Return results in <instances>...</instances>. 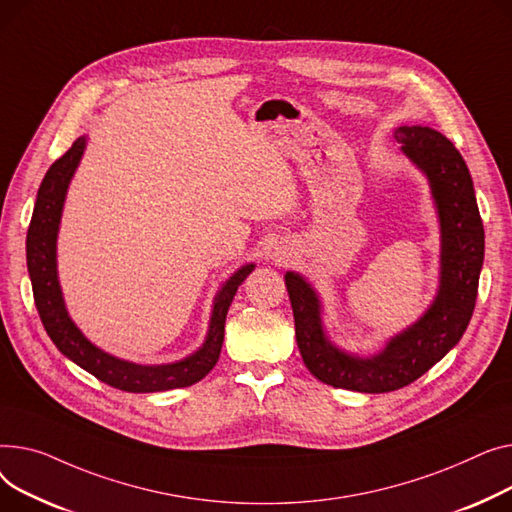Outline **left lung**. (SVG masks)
<instances>
[{
	"mask_svg": "<svg viewBox=\"0 0 512 512\" xmlns=\"http://www.w3.org/2000/svg\"><path fill=\"white\" fill-rule=\"evenodd\" d=\"M395 138L422 169L440 215V291L430 310L374 357H353L328 343L314 289L295 273L285 275L295 339L306 368L324 384L357 393H390L424 376L463 337L473 316L484 264V225L469 169L455 144L432 128L401 126Z\"/></svg>",
	"mask_w": 512,
	"mask_h": 512,
	"instance_id": "obj_1",
	"label": "left lung"
}]
</instances>
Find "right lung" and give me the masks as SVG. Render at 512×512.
<instances>
[{
	"label": "right lung",
	"mask_w": 512,
	"mask_h": 512,
	"mask_svg": "<svg viewBox=\"0 0 512 512\" xmlns=\"http://www.w3.org/2000/svg\"><path fill=\"white\" fill-rule=\"evenodd\" d=\"M84 146L86 138H76L66 153L49 167L37 194L33 221L28 225L26 266L30 281H33L35 306L39 310L41 322L59 351L70 357L74 364L84 368L88 374H93L95 378L113 388L126 390V393H159V390L190 386L202 380L215 368L223 347L227 310L233 302L237 287L254 270V264L239 268L223 285L215 299L204 345L194 355L182 359V362L167 366H138L95 347L70 320L62 291H59L55 270V239L59 219H62L66 190L80 163Z\"/></svg>",
	"instance_id": "right-lung-1"
}]
</instances>
